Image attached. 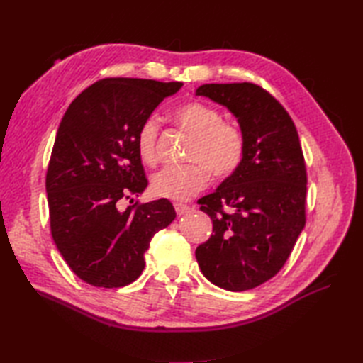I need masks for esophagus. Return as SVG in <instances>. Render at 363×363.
I'll return each mask as SVG.
<instances>
[{
    "instance_id": "esophagus-1",
    "label": "esophagus",
    "mask_w": 363,
    "mask_h": 363,
    "mask_svg": "<svg viewBox=\"0 0 363 363\" xmlns=\"http://www.w3.org/2000/svg\"><path fill=\"white\" fill-rule=\"evenodd\" d=\"M174 209H176V213H177V215H186V213L194 212L195 207L187 206V204H184V203H176V204H174Z\"/></svg>"
}]
</instances>
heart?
Masks as SVG:
<instances>
[{
	"instance_id": "b5f03b06",
	"label": "heart",
	"mask_w": 363,
	"mask_h": 363,
	"mask_svg": "<svg viewBox=\"0 0 363 363\" xmlns=\"http://www.w3.org/2000/svg\"><path fill=\"white\" fill-rule=\"evenodd\" d=\"M173 118L191 135L186 156L194 160L159 169L151 177V190L156 196L181 201L206 186L209 179L207 168L215 177H228L240 167L245 156V137L237 126L223 123L218 111L201 101L177 106ZM157 134L156 117L146 118L137 130L138 157L148 165L156 162Z\"/></svg>"
}]
</instances>
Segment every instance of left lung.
<instances>
[{
  "label": "left lung",
  "instance_id": "8db88e82",
  "mask_svg": "<svg viewBox=\"0 0 363 363\" xmlns=\"http://www.w3.org/2000/svg\"><path fill=\"white\" fill-rule=\"evenodd\" d=\"M195 95L226 107L245 137L240 167L198 199L213 234L195 256L213 285L251 290L284 267L306 225L307 174L298 130L287 111L256 84H204Z\"/></svg>",
  "mask_w": 363,
  "mask_h": 363
}]
</instances>
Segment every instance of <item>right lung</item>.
I'll list each match as a JSON object with an SVG mask.
<instances>
[{
	"mask_svg": "<svg viewBox=\"0 0 363 363\" xmlns=\"http://www.w3.org/2000/svg\"><path fill=\"white\" fill-rule=\"evenodd\" d=\"M181 87L182 82L101 79L74 99L60 121L46 173L51 234L84 282L104 289L134 282L151 238L176 217L165 198L125 211L121 201L148 186L135 146L138 128Z\"/></svg>",
	"mask_w": 363,
	"mask_h": 363,
	"instance_id": "1",
	"label": "right lung"
}]
</instances>
